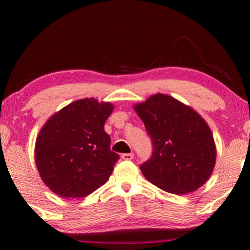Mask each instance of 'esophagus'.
Returning <instances> with one entry per match:
<instances>
[{
	"label": "esophagus",
	"instance_id": "1",
	"mask_svg": "<svg viewBox=\"0 0 250 250\" xmlns=\"http://www.w3.org/2000/svg\"><path fill=\"white\" fill-rule=\"evenodd\" d=\"M123 159H125V161H130V159H133L134 157V153H126V154H122L121 156Z\"/></svg>",
	"mask_w": 250,
	"mask_h": 250
}]
</instances>
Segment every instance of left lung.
I'll return each instance as SVG.
<instances>
[{
    "label": "left lung",
    "mask_w": 250,
    "mask_h": 250,
    "mask_svg": "<svg viewBox=\"0 0 250 250\" xmlns=\"http://www.w3.org/2000/svg\"><path fill=\"white\" fill-rule=\"evenodd\" d=\"M134 109L153 143L152 158L141 165L147 181L176 195L202 187L217 155L206 121L190 106L162 93L135 104Z\"/></svg>",
    "instance_id": "8db88e82"
}]
</instances>
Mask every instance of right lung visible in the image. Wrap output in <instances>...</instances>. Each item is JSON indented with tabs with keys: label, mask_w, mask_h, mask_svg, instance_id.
<instances>
[{
	"label": "right lung",
	"mask_w": 250,
	"mask_h": 250,
	"mask_svg": "<svg viewBox=\"0 0 250 250\" xmlns=\"http://www.w3.org/2000/svg\"><path fill=\"white\" fill-rule=\"evenodd\" d=\"M114 105L83 98L48 118L35 142L41 178L64 198L85 197L108 181L120 156L110 150L104 124Z\"/></svg>",
	"instance_id": "add662e5"
}]
</instances>
